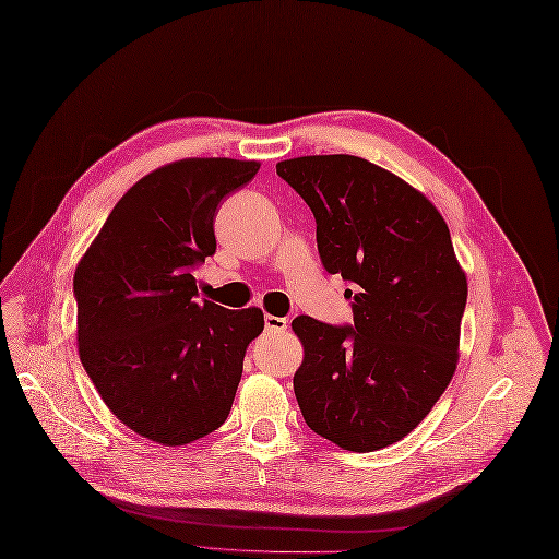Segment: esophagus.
<instances>
[{
	"label": "esophagus",
	"instance_id": "esophagus-1",
	"mask_svg": "<svg viewBox=\"0 0 559 559\" xmlns=\"http://www.w3.org/2000/svg\"><path fill=\"white\" fill-rule=\"evenodd\" d=\"M263 323H265V330H269V332H284V330L288 328V321H286V318L271 316V313H265Z\"/></svg>",
	"mask_w": 559,
	"mask_h": 559
}]
</instances>
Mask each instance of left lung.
<instances>
[{
    "instance_id": "1",
    "label": "left lung",
    "mask_w": 559,
    "mask_h": 559,
    "mask_svg": "<svg viewBox=\"0 0 559 559\" xmlns=\"http://www.w3.org/2000/svg\"><path fill=\"white\" fill-rule=\"evenodd\" d=\"M277 175L311 209L325 271L353 286V323L294 321L300 412L316 435L373 453L407 437L453 380L466 277L439 211L389 170L325 154Z\"/></svg>"
}]
</instances>
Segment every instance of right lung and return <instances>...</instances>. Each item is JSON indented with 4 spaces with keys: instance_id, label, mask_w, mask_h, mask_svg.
I'll use <instances>...</instances> for the list:
<instances>
[{
    "instance_id": "obj_1",
    "label": "right lung",
    "mask_w": 559,
    "mask_h": 559,
    "mask_svg": "<svg viewBox=\"0 0 559 559\" xmlns=\"http://www.w3.org/2000/svg\"><path fill=\"white\" fill-rule=\"evenodd\" d=\"M257 162L183 158L122 195L74 271L79 357L102 401L141 437L183 445L225 423L261 309L198 296L218 204Z\"/></svg>"
}]
</instances>
